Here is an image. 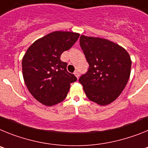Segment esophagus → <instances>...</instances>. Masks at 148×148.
I'll list each match as a JSON object with an SVG mask.
<instances>
[{
  "label": "esophagus",
  "instance_id": "obj_1",
  "mask_svg": "<svg viewBox=\"0 0 148 148\" xmlns=\"http://www.w3.org/2000/svg\"><path fill=\"white\" fill-rule=\"evenodd\" d=\"M74 75L76 76V77H77V78H78L79 77V72H78L77 71H74Z\"/></svg>",
  "mask_w": 148,
  "mask_h": 148
}]
</instances>
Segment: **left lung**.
Returning <instances> with one entry per match:
<instances>
[{"label":"left lung","instance_id":"obj_1","mask_svg":"<svg viewBox=\"0 0 148 148\" xmlns=\"http://www.w3.org/2000/svg\"><path fill=\"white\" fill-rule=\"evenodd\" d=\"M79 44L89 68L79 82L90 101L101 106L110 104L127 83L130 56L124 47L106 38L81 35Z\"/></svg>","mask_w":148,"mask_h":148}]
</instances>
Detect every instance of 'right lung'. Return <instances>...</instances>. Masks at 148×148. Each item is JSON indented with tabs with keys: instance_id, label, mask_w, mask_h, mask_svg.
<instances>
[{
	"instance_id": "obj_1",
	"label": "right lung",
	"mask_w": 148,
	"mask_h": 148,
	"mask_svg": "<svg viewBox=\"0 0 148 148\" xmlns=\"http://www.w3.org/2000/svg\"><path fill=\"white\" fill-rule=\"evenodd\" d=\"M79 33L54 31L38 38L28 47L22 59V73L27 89L36 100L51 106L66 97L71 83L77 80L67 71L60 56L70 49Z\"/></svg>"
}]
</instances>
